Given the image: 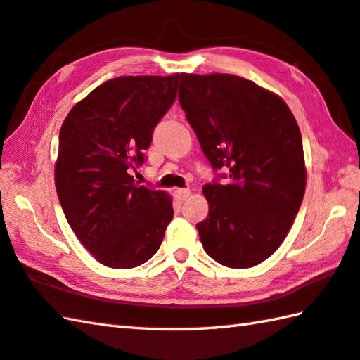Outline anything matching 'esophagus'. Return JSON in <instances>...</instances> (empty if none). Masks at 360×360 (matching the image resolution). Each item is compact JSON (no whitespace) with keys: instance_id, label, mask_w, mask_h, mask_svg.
<instances>
[{"instance_id":"1","label":"esophagus","mask_w":360,"mask_h":360,"mask_svg":"<svg viewBox=\"0 0 360 360\" xmlns=\"http://www.w3.org/2000/svg\"><path fill=\"white\" fill-rule=\"evenodd\" d=\"M189 194H191V189H189V188L175 189V191H174L175 199H177L180 203H181V202H185V200L189 198Z\"/></svg>"}]
</instances>
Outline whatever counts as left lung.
I'll list each match as a JSON object with an SVG mask.
<instances>
[{"label": "left lung", "instance_id": "obj_1", "mask_svg": "<svg viewBox=\"0 0 360 360\" xmlns=\"http://www.w3.org/2000/svg\"><path fill=\"white\" fill-rule=\"evenodd\" d=\"M179 100L214 171L208 216L198 224L205 252L229 268L266 260L288 235L306 191L302 138L279 96L236 75H180Z\"/></svg>", "mask_w": 360, "mask_h": 360}]
</instances>
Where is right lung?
Instances as JSON below:
<instances>
[{
	"mask_svg": "<svg viewBox=\"0 0 360 360\" xmlns=\"http://www.w3.org/2000/svg\"><path fill=\"white\" fill-rule=\"evenodd\" d=\"M180 75L119 77L67 114L54 166L58 198L81 244L105 264L150 260L172 221L171 195L134 181L153 128L177 97Z\"/></svg>",
	"mask_w": 360,
	"mask_h": 360,
	"instance_id": "right-lung-1",
	"label": "right lung"
}]
</instances>
